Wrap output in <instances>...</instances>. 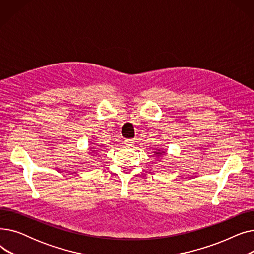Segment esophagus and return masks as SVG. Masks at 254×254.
Returning a JSON list of instances; mask_svg holds the SVG:
<instances>
[{"mask_svg":"<svg viewBox=\"0 0 254 254\" xmlns=\"http://www.w3.org/2000/svg\"><path fill=\"white\" fill-rule=\"evenodd\" d=\"M134 143H135V141L132 140V139H126V140H125V144H126L127 146H131Z\"/></svg>","mask_w":254,"mask_h":254,"instance_id":"obj_1","label":"esophagus"}]
</instances>
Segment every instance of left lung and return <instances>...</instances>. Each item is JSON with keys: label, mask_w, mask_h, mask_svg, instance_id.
Returning <instances> with one entry per match:
<instances>
[{"label": "left lung", "mask_w": 254, "mask_h": 254, "mask_svg": "<svg viewBox=\"0 0 254 254\" xmlns=\"http://www.w3.org/2000/svg\"><path fill=\"white\" fill-rule=\"evenodd\" d=\"M155 154H157V155H158V154H161V152H155Z\"/></svg>", "instance_id": "left-lung-1"}]
</instances>
